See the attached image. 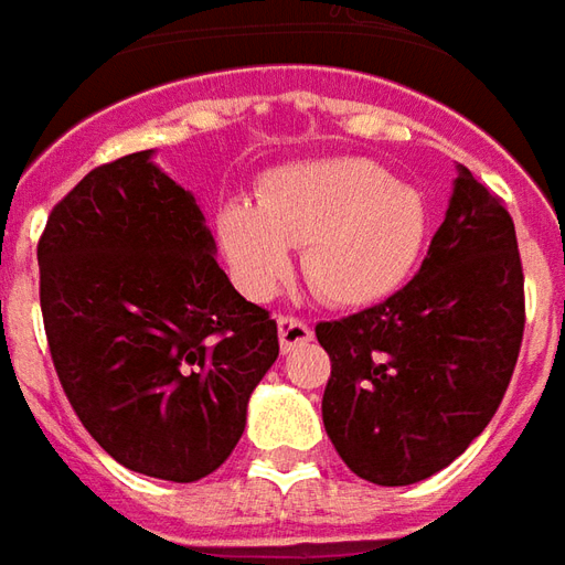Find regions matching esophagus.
Listing matches in <instances>:
<instances>
[{"instance_id":"obj_1","label":"esophagus","mask_w":565,"mask_h":565,"mask_svg":"<svg viewBox=\"0 0 565 565\" xmlns=\"http://www.w3.org/2000/svg\"><path fill=\"white\" fill-rule=\"evenodd\" d=\"M277 328L282 352H291V349H298V345L310 343L312 340V328L303 322V319H298V316H279Z\"/></svg>"}]
</instances>
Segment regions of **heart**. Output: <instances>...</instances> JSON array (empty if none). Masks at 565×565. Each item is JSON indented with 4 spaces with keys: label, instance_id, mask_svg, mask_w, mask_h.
Masks as SVG:
<instances>
[{
    "label": "heart",
    "instance_id": "b5f03b06",
    "mask_svg": "<svg viewBox=\"0 0 565 565\" xmlns=\"http://www.w3.org/2000/svg\"><path fill=\"white\" fill-rule=\"evenodd\" d=\"M216 234L234 282L267 300L291 270V246L316 295L337 307H373L397 295L422 262L430 210L415 186L370 159H319L277 168L258 204L232 198Z\"/></svg>",
    "mask_w": 565,
    "mask_h": 565
}]
</instances>
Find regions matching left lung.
<instances>
[{"instance_id": "8db88e82", "label": "left lung", "mask_w": 565, "mask_h": 565, "mask_svg": "<svg viewBox=\"0 0 565 565\" xmlns=\"http://www.w3.org/2000/svg\"><path fill=\"white\" fill-rule=\"evenodd\" d=\"M316 337L331 355L324 430L345 467L385 488L446 469L493 418L524 340V270L502 198L460 164L418 274Z\"/></svg>"}]
</instances>
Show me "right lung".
<instances>
[{
    "label": "right lung",
    "instance_id": "obj_1",
    "mask_svg": "<svg viewBox=\"0 0 565 565\" xmlns=\"http://www.w3.org/2000/svg\"><path fill=\"white\" fill-rule=\"evenodd\" d=\"M192 192L152 150L98 164L39 241L53 367L89 436L150 479L198 481L246 427L277 322L228 282Z\"/></svg>",
    "mask_w": 565,
    "mask_h": 565
}]
</instances>
